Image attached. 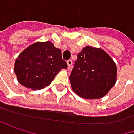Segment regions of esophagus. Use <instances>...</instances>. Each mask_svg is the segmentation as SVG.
I'll return each instance as SVG.
<instances>
[{
  "instance_id": "esophagus-1",
  "label": "esophagus",
  "mask_w": 134,
  "mask_h": 134,
  "mask_svg": "<svg viewBox=\"0 0 134 134\" xmlns=\"http://www.w3.org/2000/svg\"><path fill=\"white\" fill-rule=\"evenodd\" d=\"M66 63H68V69H70L71 66H72V60H71V59H69V60H68L66 61Z\"/></svg>"
}]
</instances>
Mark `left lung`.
I'll return each mask as SVG.
<instances>
[{"label": "left lung", "instance_id": "1", "mask_svg": "<svg viewBox=\"0 0 134 134\" xmlns=\"http://www.w3.org/2000/svg\"><path fill=\"white\" fill-rule=\"evenodd\" d=\"M117 66L101 48L87 46L78 54L70 75L72 90L87 99L101 98L115 85Z\"/></svg>", "mask_w": 134, "mask_h": 134}]
</instances>
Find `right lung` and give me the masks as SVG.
Returning a JSON list of instances; mask_svg holds the SVG:
<instances>
[{
    "label": "right lung",
    "mask_w": 134,
    "mask_h": 134,
    "mask_svg": "<svg viewBox=\"0 0 134 134\" xmlns=\"http://www.w3.org/2000/svg\"><path fill=\"white\" fill-rule=\"evenodd\" d=\"M68 68L61 50L50 41L36 42L24 49L16 58L14 72L18 82L32 90L51 84L61 69Z\"/></svg>",
    "instance_id": "add662e5"
}]
</instances>
